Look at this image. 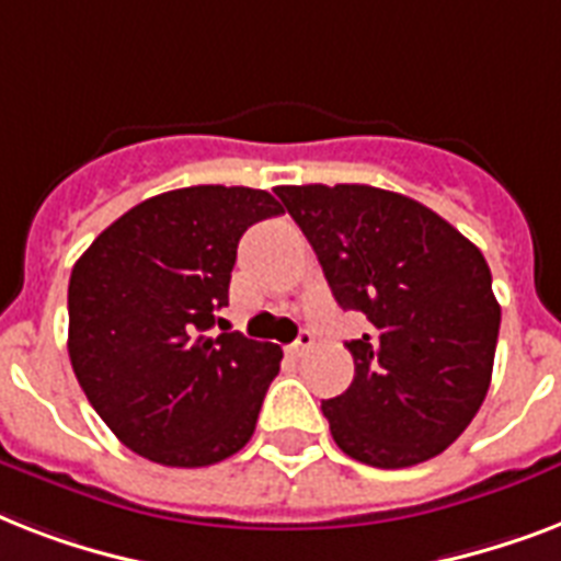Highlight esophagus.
Listing matches in <instances>:
<instances>
[{
	"label": "esophagus",
	"mask_w": 561,
	"mask_h": 561,
	"mask_svg": "<svg viewBox=\"0 0 561 561\" xmlns=\"http://www.w3.org/2000/svg\"><path fill=\"white\" fill-rule=\"evenodd\" d=\"M311 346H314V334L308 332V329H302V332H299V337L294 343H290V355H306L308 350H311Z\"/></svg>",
	"instance_id": "34e87169"
}]
</instances>
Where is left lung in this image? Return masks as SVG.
<instances>
[{
    "instance_id": "8db88e82",
    "label": "left lung",
    "mask_w": 561,
    "mask_h": 561,
    "mask_svg": "<svg viewBox=\"0 0 561 561\" xmlns=\"http://www.w3.org/2000/svg\"><path fill=\"white\" fill-rule=\"evenodd\" d=\"M273 192L314 247L337 306L373 323L346 343L350 390L323 401L337 448L375 469L443 454L492 381L501 306L483 253L404 194L358 183Z\"/></svg>"
}]
</instances>
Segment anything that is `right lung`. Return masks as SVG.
Here are the masks:
<instances>
[{
  "label": "right lung",
  "instance_id": "right-lung-1",
  "mask_svg": "<svg viewBox=\"0 0 561 561\" xmlns=\"http://www.w3.org/2000/svg\"><path fill=\"white\" fill-rule=\"evenodd\" d=\"M273 215L279 201L262 188H174L113 220L75 262V378L139 457L201 469L250 443L282 350L211 325L224 323L238 241Z\"/></svg>",
  "mask_w": 561,
  "mask_h": 561
}]
</instances>
